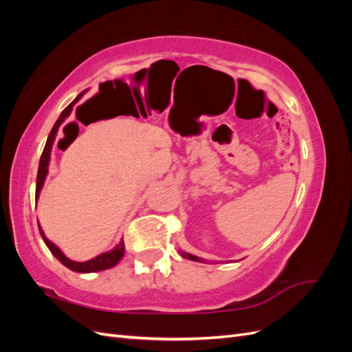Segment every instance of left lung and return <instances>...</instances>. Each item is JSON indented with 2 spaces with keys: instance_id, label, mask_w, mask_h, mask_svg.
Returning <instances> with one entry per match:
<instances>
[{
  "instance_id": "8db88e82",
  "label": "left lung",
  "mask_w": 352,
  "mask_h": 352,
  "mask_svg": "<svg viewBox=\"0 0 352 352\" xmlns=\"http://www.w3.org/2000/svg\"><path fill=\"white\" fill-rule=\"evenodd\" d=\"M182 257L189 258V260H192V261H199V258L195 257V255H190V254H186V252H182Z\"/></svg>"
}]
</instances>
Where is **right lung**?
Segmentation results:
<instances>
[{"label":"right lung","mask_w":352,"mask_h":352,"mask_svg":"<svg viewBox=\"0 0 352 352\" xmlns=\"http://www.w3.org/2000/svg\"><path fill=\"white\" fill-rule=\"evenodd\" d=\"M83 94V92H82ZM82 94L79 95V97L74 100L73 102H70L67 107L63 110V113L60 114V117H58V120L56 122V124L52 126V129H51V132H50V135H48V140H47V144H45V148H44V151H42V155H41V160H39V168H38V176H36V199H38V197H39V190H41V188H42V185H44V180H45V176H47V173H48V163H50V153H51V148H52V144H54V141H56V135H57V131H58V127H60V124L66 120V117H69V114L72 113V109H73V105H74V102H76L80 97H82ZM69 124H72V123H69ZM67 126V124H66ZM65 126V127H66ZM65 127H63V129H65ZM39 226V225H38ZM39 233H41V236H42V239H44V242L47 243V247L50 248V251L54 254V257L61 263V264H65L67 269H70V270H73V272H78V273H92V272H100V270H107V269H111V267H114V265L119 263L122 258H123V255H124V242L122 241L119 245H117V247L114 248V250H111L110 252H105V254H101V255H98V257H95V258H92V260H88V261H83V263H76V261H72V260H69L65 254H63L54 243L52 242H50L47 238H45V235H44V232H42V229H41V226H39Z\"/></svg>","instance_id":"obj_1"}]
</instances>
